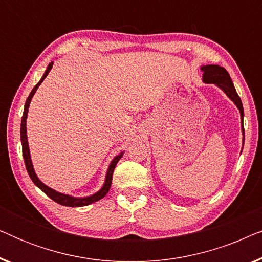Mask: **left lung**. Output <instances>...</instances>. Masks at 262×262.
Listing matches in <instances>:
<instances>
[{
    "instance_id": "8db88e82",
    "label": "left lung",
    "mask_w": 262,
    "mask_h": 262,
    "mask_svg": "<svg viewBox=\"0 0 262 262\" xmlns=\"http://www.w3.org/2000/svg\"><path fill=\"white\" fill-rule=\"evenodd\" d=\"M203 71V81L205 83H214L230 98L241 113V119H242V132L245 136V128H243V106L242 101L239 99L236 89L232 83L230 75L223 67L220 66H204L202 67ZM243 142H245V137H243Z\"/></svg>"
}]
</instances>
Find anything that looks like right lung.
<instances>
[{
	"label": "right lung",
	"mask_w": 262,
	"mask_h": 262,
	"mask_svg": "<svg viewBox=\"0 0 262 262\" xmlns=\"http://www.w3.org/2000/svg\"><path fill=\"white\" fill-rule=\"evenodd\" d=\"M52 66L53 63H50L48 69H46L45 74L42 75L41 80L38 82L37 84H35V87L32 89V92L30 93V95H28V98L26 100V103H25V110H24V114H23V119H21V130H20V135H21V144H23V156H24V161H25V166H26V169H27V173L30 175V178L32 179V181L34 182L35 186H38L39 188L41 189L42 192L45 193L46 195L50 196L53 202L60 204V205H64V206H70V207H77V206H85V205H89V204L92 203H95L98 202V200L102 199L103 196H105L107 193H108L110 188H111V184H112V177H113V170L114 168H116L118 161L121 159V156H123V152L120 154V155L116 156L113 159L112 162H111L110 167H108V170H107V175H106V180H105V184H103L102 188L100 189L99 192H96L95 194L93 195H89V196H85V198H74V196L71 195H68V194H63V193H59L55 191V189L48 187V186L42 184V182L39 180L37 175L34 173V169H33V164H32V161H31V155H30V149H28V142H27V132H26V119H27V113H28V107H30V102L32 98H33L35 91H37L39 85L41 84V82L44 81V78L48 76L50 70L52 69Z\"/></svg>",
	"instance_id": "add662e5"
}]
</instances>
